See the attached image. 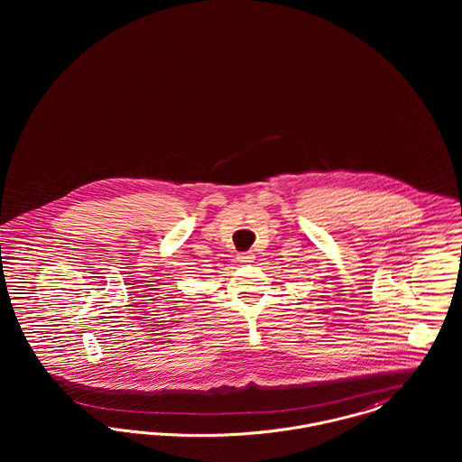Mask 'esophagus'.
Here are the masks:
<instances>
[{"label": "esophagus", "instance_id": "1", "mask_svg": "<svg viewBox=\"0 0 462 462\" xmlns=\"http://www.w3.org/2000/svg\"><path fill=\"white\" fill-rule=\"evenodd\" d=\"M237 260H239L241 263H249V262L254 260V254H253V253H241V254L237 256Z\"/></svg>", "mask_w": 462, "mask_h": 462}]
</instances>
